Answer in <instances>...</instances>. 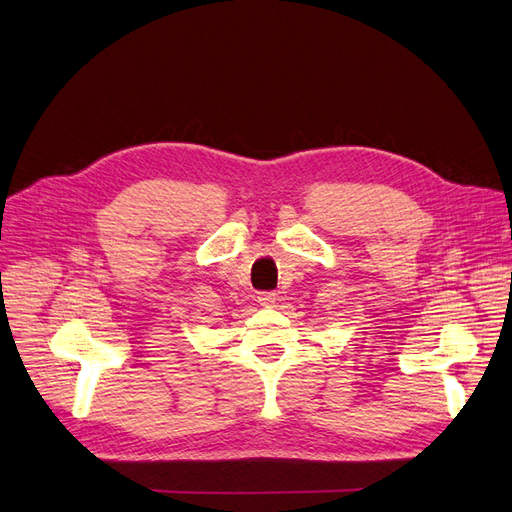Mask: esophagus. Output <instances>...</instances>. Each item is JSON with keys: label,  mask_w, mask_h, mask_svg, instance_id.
Instances as JSON below:
<instances>
[{"label": "esophagus", "mask_w": 512, "mask_h": 512, "mask_svg": "<svg viewBox=\"0 0 512 512\" xmlns=\"http://www.w3.org/2000/svg\"><path fill=\"white\" fill-rule=\"evenodd\" d=\"M256 301H258L262 307H273L275 301H277V294H275V292H258Z\"/></svg>", "instance_id": "1"}]
</instances>
